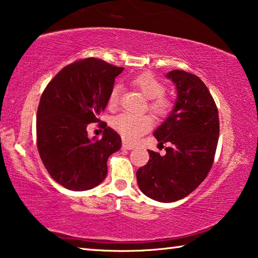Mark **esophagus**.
<instances>
[{
  "mask_svg": "<svg viewBox=\"0 0 258 258\" xmlns=\"http://www.w3.org/2000/svg\"><path fill=\"white\" fill-rule=\"evenodd\" d=\"M122 148H124V149H134L135 148V146L134 145H131V144H129V143H127V142H123L122 143Z\"/></svg>",
  "mask_w": 258,
  "mask_h": 258,
  "instance_id": "34e87169",
  "label": "esophagus"
}]
</instances>
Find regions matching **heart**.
<instances>
[{
  "label": "heart",
  "instance_id": "b5f03b06",
  "mask_svg": "<svg viewBox=\"0 0 258 258\" xmlns=\"http://www.w3.org/2000/svg\"><path fill=\"white\" fill-rule=\"evenodd\" d=\"M134 85L149 99L148 109L156 116H165L172 109V101L164 95L165 86L156 77L150 74H142L133 81ZM120 86L115 85L110 92L109 104L114 106L119 101ZM153 121L146 114L121 113L112 120V127L124 140L134 143L152 128Z\"/></svg>",
  "mask_w": 258,
  "mask_h": 258
}]
</instances>
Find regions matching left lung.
Segmentation results:
<instances>
[{"label": "left lung", "instance_id": "1", "mask_svg": "<svg viewBox=\"0 0 258 258\" xmlns=\"http://www.w3.org/2000/svg\"><path fill=\"white\" fill-rule=\"evenodd\" d=\"M166 77L176 86L177 98L154 136L159 144L172 146L164 156L148 150V163L136 175L145 196L168 203L187 197L205 181L215 159L219 115L212 95L197 75L175 70Z\"/></svg>", "mask_w": 258, "mask_h": 258}]
</instances>
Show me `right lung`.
<instances>
[{"instance_id":"right-lung-1","label":"right lung","mask_w":258,"mask_h":258,"mask_svg":"<svg viewBox=\"0 0 258 258\" xmlns=\"http://www.w3.org/2000/svg\"><path fill=\"white\" fill-rule=\"evenodd\" d=\"M122 67L96 58L66 66L49 82L37 111V147L43 165L55 181L72 191H86L103 182L108 158L121 147L113 129L103 128L102 139L87 136V124L109 102L114 79Z\"/></svg>"}]
</instances>
